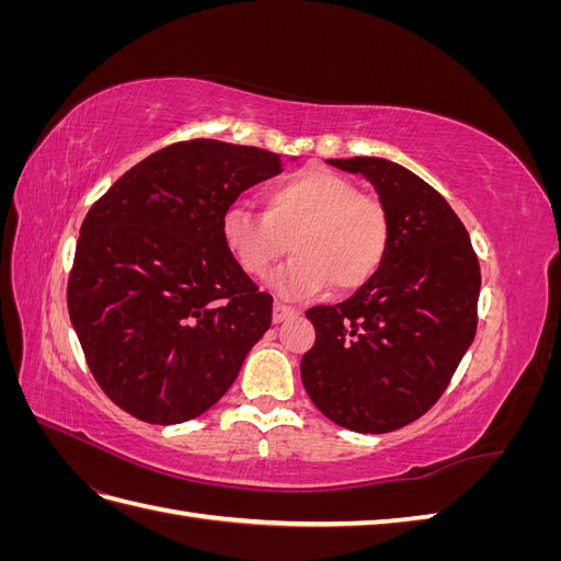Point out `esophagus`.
<instances>
[{
    "label": "esophagus",
    "mask_w": 561,
    "mask_h": 561,
    "mask_svg": "<svg viewBox=\"0 0 561 561\" xmlns=\"http://www.w3.org/2000/svg\"><path fill=\"white\" fill-rule=\"evenodd\" d=\"M295 313L297 311L293 307H287V304H283V301L274 304V322H283V320H287V318L295 316Z\"/></svg>",
    "instance_id": "34e87169"
}]
</instances>
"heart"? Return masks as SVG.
<instances>
[{"label":"heart","mask_w":561,"mask_h":561,"mask_svg":"<svg viewBox=\"0 0 561 561\" xmlns=\"http://www.w3.org/2000/svg\"><path fill=\"white\" fill-rule=\"evenodd\" d=\"M264 213L233 206L219 236L248 276H271L287 252L297 257L274 278L285 299H307L332 285L355 293L371 280L388 252L390 225L383 203L360 194L348 178L311 165L271 182Z\"/></svg>","instance_id":"1"}]
</instances>
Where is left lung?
I'll list each match as a JSON object with an SVG mask.
<instances>
[{
  "label": "left lung",
  "instance_id": "left-lung-1",
  "mask_svg": "<svg viewBox=\"0 0 561 561\" xmlns=\"http://www.w3.org/2000/svg\"><path fill=\"white\" fill-rule=\"evenodd\" d=\"M330 165L375 184L390 241L358 293L307 311L316 344L301 358V381L339 426L390 433L431 410L472 344L480 262L445 196L404 165L377 157Z\"/></svg>",
  "mask_w": 561,
  "mask_h": 561
}]
</instances>
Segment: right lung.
<instances>
[{"mask_svg": "<svg viewBox=\"0 0 561 561\" xmlns=\"http://www.w3.org/2000/svg\"><path fill=\"white\" fill-rule=\"evenodd\" d=\"M280 157L219 140L168 145L83 217L67 309L91 375L130 416L196 419L239 377L274 297L231 260L219 222Z\"/></svg>", "mask_w": 561, "mask_h": 561, "instance_id": "add662e5", "label": "right lung"}]
</instances>
